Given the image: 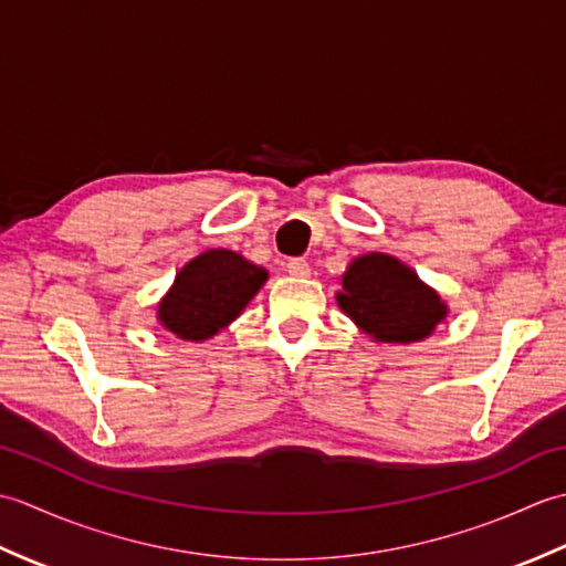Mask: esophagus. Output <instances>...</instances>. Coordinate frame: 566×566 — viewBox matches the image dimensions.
Listing matches in <instances>:
<instances>
[{"instance_id":"1","label":"esophagus","mask_w":566,"mask_h":566,"mask_svg":"<svg viewBox=\"0 0 566 566\" xmlns=\"http://www.w3.org/2000/svg\"><path fill=\"white\" fill-rule=\"evenodd\" d=\"M286 272L292 276H308L311 274V264L304 258H294L286 262Z\"/></svg>"}]
</instances>
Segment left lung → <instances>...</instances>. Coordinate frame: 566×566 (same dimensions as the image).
<instances>
[{
    "instance_id": "left-lung-1",
    "label": "left lung",
    "mask_w": 566,
    "mask_h": 566,
    "mask_svg": "<svg viewBox=\"0 0 566 566\" xmlns=\"http://www.w3.org/2000/svg\"><path fill=\"white\" fill-rule=\"evenodd\" d=\"M335 302L371 340L389 345L430 338L450 314L416 270L387 252H367L347 264Z\"/></svg>"
}]
</instances>
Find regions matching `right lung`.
Instances as JSON below:
<instances>
[{
	"mask_svg": "<svg viewBox=\"0 0 566 566\" xmlns=\"http://www.w3.org/2000/svg\"><path fill=\"white\" fill-rule=\"evenodd\" d=\"M270 272L235 250L211 248L191 258L158 302L160 326L175 338L203 343L243 314Z\"/></svg>",
	"mask_w": 566,
	"mask_h": 566,
	"instance_id": "right-lung-1",
	"label": "right lung"
}]
</instances>
